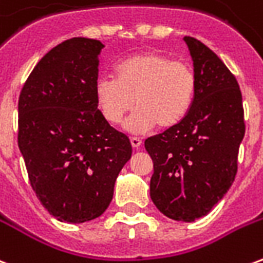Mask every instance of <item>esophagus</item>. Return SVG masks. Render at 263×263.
I'll return each instance as SVG.
<instances>
[{
	"mask_svg": "<svg viewBox=\"0 0 263 263\" xmlns=\"http://www.w3.org/2000/svg\"><path fill=\"white\" fill-rule=\"evenodd\" d=\"M131 145L134 148H141V145H142V139L138 137H132L131 138Z\"/></svg>",
	"mask_w": 263,
	"mask_h": 263,
	"instance_id": "34e87169",
	"label": "esophagus"
}]
</instances>
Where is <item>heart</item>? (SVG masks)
Returning <instances> with one entry per match:
<instances>
[{
  "label": "heart",
  "instance_id": "1",
  "mask_svg": "<svg viewBox=\"0 0 263 263\" xmlns=\"http://www.w3.org/2000/svg\"><path fill=\"white\" fill-rule=\"evenodd\" d=\"M114 74L115 79L96 80V101L109 124H120L137 105L125 122L126 129L134 134L151 131L156 125L162 129L179 125L197 92L193 67L159 52L132 54L115 66Z\"/></svg>",
  "mask_w": 263,
  "mask_h": 263
}]
</instances>
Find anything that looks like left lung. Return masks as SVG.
I'll list each match as a JSON object with an SVG mask.
<instances>
[{
  "label": "left lung",
  "instance_id": "obj_1",
  "mask_svg": "<svg viewBox=\"0 0 263 263\" xmlns=\"http://www.w3.org/2000/svg\"><path fill=\"white\" fill-rule=\"evenodd\" d=\"M197 76L187 117L148 138L154 160L151 198L162 214L192 222L209 214L231 187L245 134L242 96L235 76L204 43L184 36Z\"/></svg>",
  "mask_w": 263,
  "mask_h": 263
}]
</instances>
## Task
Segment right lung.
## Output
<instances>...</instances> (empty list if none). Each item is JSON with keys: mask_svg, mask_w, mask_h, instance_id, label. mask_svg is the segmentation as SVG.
I'll return each mask as SVG.
<instances>
[{"mask_svg": "<svg viewBox=\"0 0 263 263\" xmlns=\"http://www.w3.org/2000/svg\"><path fill=\"white\" fill-rule=\"evenodd\" d=\"M96 39L71 37L39 60L18 101V146L29 182L59 221L81 224L103 214L118 173L131 159L125 134L98 109Z\"/></svg>", "mask_w": 263, "mask_h": 263, "instance_id": "1", "label": "right lung"}]
</instances>
